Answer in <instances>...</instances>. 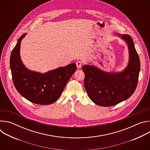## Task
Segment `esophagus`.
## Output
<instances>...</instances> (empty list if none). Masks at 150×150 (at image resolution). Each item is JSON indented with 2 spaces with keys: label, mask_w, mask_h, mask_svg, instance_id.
I'll return each mask as SVG.
<instances>
[{
  "label": "esophagus",
  "mask_w": 150,
  "mask_h": 150,
  "mask_svg": "<svg viewBox=\"0 0 150 150\" xmlns=\"http://www.w3.org/2000/svg\"><path fill=\"white\" fill-rule=\"evenodd\" d=\"M76 67H77L78 69H80L82 67V62L81 61H77L76 62Z\"/></svg>",
  "instance_id": "34e87169"
}]
</instances>
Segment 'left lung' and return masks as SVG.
<instances>
[{
	"label": "left lung",
	"mask_w": 150,
	"mask_h": 150,
	"mask_svg": "<svg viewBox=\"0 0 150 150\" xmlns=\"http://www.w3.org/2000/svg\"><path fill=\"white\" fill-rule=\"evenodd\" d=\"M117 36L126 41L129 50V63L123 71L106 72L88 65L82 67L85 74L84 87L89 97L101 106H113L127 99L137 87L140 61L133 40L128 34Z\"/></svg>",
	"instance_id": "left-lung-1"
}]
</instances>
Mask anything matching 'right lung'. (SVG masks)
<instances>
[{"label":"right lung","instance_id":"add662e5","mask_svg":"<svg viewBox=\"0 0 150 150\" xmlns=\"http://www.w3.org/2000/svg\"><path fill=\"white\" fill-rule=\"evenodd\" d=\"M25 34L19 38L11 54L10 67L13 84L18 92L31 103L52 104L62 94L69 79L76 71V65L73 63L45 74L28 69L19 53L21 42Z\"/></svg>","mask_w":150,"mask_h":150}]
</instances>
